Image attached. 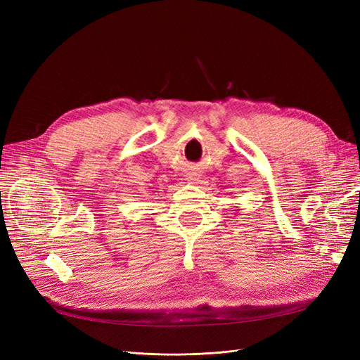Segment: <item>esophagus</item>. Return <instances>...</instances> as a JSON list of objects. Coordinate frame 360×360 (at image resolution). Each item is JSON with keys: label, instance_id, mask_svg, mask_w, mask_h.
Instances as JSON below:
<instances>
[{"label": "esophagus", "instance_id": "34e87169", "mask_svg": "<svg viewBox=\"0 0 360 360\" xmlns=\"http://www.w3.org/2000/svg\"><path fill=\"white\" fill-rule=\"evenodd\" d=\"M200 174L198 172H193V171H191V172H188V180L191 181V183H198L200 181Z\"/></svg>", "mask_w": 360, "mask_h": 360}]
</instances>
